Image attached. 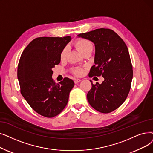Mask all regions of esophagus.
I'll list each match as a JSON object with an SVG mask.
<instances>
[{"instance_id": "obj_1", "label": "esophagus", "mask_w": 153, "mask_h": 153, "mask_svg": "<svg viewBox=\"0 0 153 153\" xmlns=\"http://www.w3.org/2000/svg\"><path fill=\"white\" fill-rule=\"evenodd\" d=\"M81 81V80H80V79H75V80H74V83L75 84H77V83H78V82H80Z\"/></svg>"}]
</instances>
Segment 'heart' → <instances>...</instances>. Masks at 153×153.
Masks as SVG:
<instances>
[{"mask_svg":"<svg viewBox=\"0 0 153 153\" xmlns=\"http://www.w3.org/2000/svg\"><path fill=\"white\" fill-rule=\"evenodd\" d=\"M74 45L82 54H84L85 52H87L89 50H92L93 49V45L91 42L88 39H83V38H79L77 39L74 42ZM68 51L69 49L68 47H65L62 50L60 54V58L61 60H64V59H65L68 55ZM72 72L76 76H80L84 74V69L82 68H74L72 70Z\"/></svg>","mask_w":153,"mask_h":153,"instance_id":"heart-1","label":"heart"}]
</instances>
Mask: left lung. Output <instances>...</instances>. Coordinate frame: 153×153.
<instances>
[{
  "label": "left lung",
  "instance_id": "8db88e82",
  "mask_svg": "<svg viewBox=\"0 0 153 153\" xmlns=\"http://www.w3.org/2000/svg\"><path fill=\"white\" fill-rule=\"evenodd\" d=\"M94 42L96 54L89 77L102 76V84H93L87 98L89 104L102 113L117 109L131 89L133 71L128 49L123 40L109 29H97L77 36Z\"/></svg>",
  "mask_w": 153,
  "mask_h": 153
}]
</instances>
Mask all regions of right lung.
Returning a JSON list of instances; mask_svg holds the SVG:
<instances>
[{"label":"right lung","mask_w":153,"mask_h":153,"mask_svg":"<svg viewBox=\"0 0 153 153\" xmlns=\"http://www.w3.org/2000/svg\"><path fill=\"white\" fill-rule=\"evenodd\" d=\"M71 39V36L36 38L20 58L17 77L21 93L30 107L42 116L53 117L60 114L74 85L68 77L59 84L52 78V68L60 63L61 52Z\"/></svg>","instance_id":"obj_1"}]
</instances>
